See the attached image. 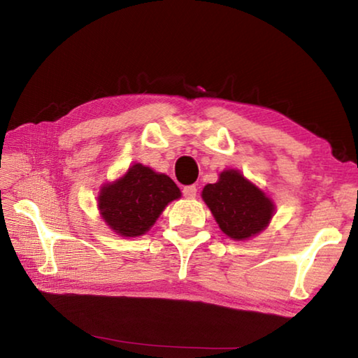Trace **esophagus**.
Returning a JSON list of instances; mask_svg holds the SVG:
<instances>
[{
  "label": "esophagus",
  "mask_w": 358,
  "mask_h": 358,
  "mask_svg": "<svg viewBox=\"0 0 358 358\" xmlns=\"http://www.w3.org/2000/svg\"><path fill=\"white\" fill-rule=\"evenodd\" d=\"M196 194H197V187L194 186V185L185 186V187H183V196H185L186 199H194V197H196Z\"/></svg>",
  "instance_id": "obj_1"
}]
</instances>
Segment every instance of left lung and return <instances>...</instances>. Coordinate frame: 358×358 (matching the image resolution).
Masks as SVG:
<instances>
[{"label": "left lung", "mask_w": 358, "mask_h": 358, "mask_svg": "<svg viewBox=\"0 0 358 358\" xmlns=\"http://www.w3.org/2000/svg\"><path fill=\"white\" fill-rule=\"evenodd\" d=\"M205 203L227 237L245 240L259 234L273 216V202L237 171H224L220 181L202 191Z\"/></svg>", "instance_id": "left-lung-1"}]
</instances>
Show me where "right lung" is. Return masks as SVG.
<instances>
[{
    "instance_id": "obj_1",
    "label": "right lung",
    "mask_w": 358,
    "mask_h": 358,
    "mask_svg": "<svg viewBox=\"0 0 358 358\" xmlns=\"http://www.w3.org/2000/svg\"><path fill=\"white\" fill-rule=\"evenodd\" d=\"M180 189L164 173L134 164L123 178L106 185L99 194V210L106 222L123 237L147 232Z\"/></svg>"
}]
</instances>
